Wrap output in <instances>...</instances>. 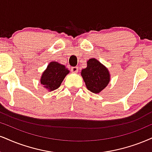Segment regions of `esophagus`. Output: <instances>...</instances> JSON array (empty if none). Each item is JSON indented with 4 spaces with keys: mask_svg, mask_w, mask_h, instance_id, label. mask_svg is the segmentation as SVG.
<instances>
[{
    "mask_svg": "<svg viewBox=\"0 0 152 152\" xmlns=\"http://www.w3.org/2000/svg\"><path fill=\"white\" fill-rule=\"evenodd\" d=\"M71 71L73 73H77L78 72V67H71Z\"/></svg>",
    "mask_w": 152,
    "mask_h": 152,
    "instance_id": "1",
    "label": "esophagus"
}]
</instances>
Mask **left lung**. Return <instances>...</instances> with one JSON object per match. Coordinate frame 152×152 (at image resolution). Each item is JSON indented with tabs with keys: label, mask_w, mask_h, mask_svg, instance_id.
I'll list each match as a JSON object with an SVG mask.
<instances>
[{
	"label": "left lung",
	"mask_w": 152,
	"mask_h": 152,
	"mask_svg": "<svg viewBox=\"0 0 152 152\" xmlns=\"http://www.w3.org/2000/svg\"><path fill=\"white\" fill-rule=\"evenodd\" d=\"M81 75L87 89L95 94L103 90L110 81L108 69L95 58L87 61V67L82 70Z\"/></svg>",
	"instance_id": "8db88e82"
}]
</instances>
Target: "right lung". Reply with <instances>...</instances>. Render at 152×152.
I'll return each mask as SVG.
<instances>
[{
    "label": "right lung",
    "mask_w": 152,
    "mask_h": 152,
    "mask_svg": "<svg viewBox=\"0 0 152 152\" xmlns=\"http://www.w3.org/2000/svg\"><path fill=\"white\" fill-rule=\"evenodd\" d=\"M68 73L69 70L64 65L59 64L57 62H51L43 72L41 84L49 91L55 90L61 86L65 77Z\"/></svg>",
    "instance_id": "obj_1"
}]
</instances>
